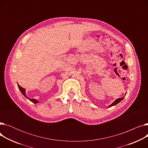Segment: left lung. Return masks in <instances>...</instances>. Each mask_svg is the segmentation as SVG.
<instances>
[{"instance_id":"left-lung-1","label":"left lung","mask_w":148,"mask_h":148,"mask_svg":"<svg viewBox=\"0 0 148 148\" xmlns=\"http://www.w3.org/2000/svg\"><path fill=\"white\" fill-rule=\"evenodd\" d=\"M126 94L127 93H125V95H126ZM125 96H124V97H125ZM124 97H123V98H118V99H116L114 101L112 104H110L109 106H108V107H112V106H115V105H116L117 104H118L119 102H121V101L123 99V98Z\"/></svg>"}]
</instances>
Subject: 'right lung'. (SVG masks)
Here are the masks:
<instances>
[{"mask_svg": "<svg viewBox=\"0 0 148 148\" xmlns=\"http://www.w3.org/2000/svg\"><path fill=\"white\" fill-rule=\"evenodd\" d=\"M17 85H18V89H20V90L21 91V92L22 93V94L24 95L26 98H27L28 99H29L30 101H32L33 103H34V104H36V103H38V100H36V99H30V98H29L27 97V95H26V89H24V88H23L22 87H21L20 86H19V84H17Z\"/></svg>", "mask_w": 148, "mask_h": 148, "instance_id": "right-lung-1", "label": "right lung"}]
</instances>
